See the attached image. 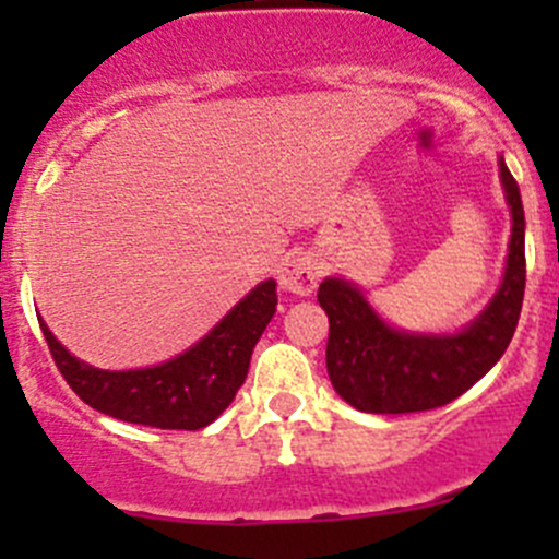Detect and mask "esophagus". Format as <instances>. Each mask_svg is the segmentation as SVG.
Returning a JSON list of instances; mask_svg holds the SVG:
<instances>
[{
    "label": "esophagus",
    "instance_id": "esophagus-1",
    "mask_svg": "<svg viewBox=\"0 0 559 559\" xmlns=\"http://www.w3.org/2000/svg\"><path fill=\"white\" fill-rule=\"evenodd\" d=\"M278 284L292 295H311L319 284V264L308 251H292L281 262Z\"/></svg>",
    "mask_w": 559,
    "mask_h": 559
}]
</instances>
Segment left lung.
<instances>
[{
  "mask_svg": "<svg viewBox=\"0 0 559 559\" xmlns=\"http://www.w3.org/2000/svg\"><path fill=\"white\" fill-rule=\"evenodd\" d=\"M500 165L511 211L503 281L471 324L456 332H408L386 324L362 289L324 278L319 306L330 319L326 373L335 392L365 414H414L447 405L495 368L514 337L524 297V211L520 186Z\"/></svg>",
  "mask_w": 559,
  "mask_h": 559,
  "instance_id": "8db88e82",
  "label": "left lung"
}]
</instances>
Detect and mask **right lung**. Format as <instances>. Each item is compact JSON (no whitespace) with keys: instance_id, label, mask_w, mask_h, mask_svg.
<instances>
[{"instance_id":"obj_1","label":"right lung","mask_w":559,"mask_h":559,"mask_svg":"<svg viewBox=\"0 0 559 559\" xmlns=\"http://www.w3.org/2000/svg\"><path fill=\"white\" fill-rule=\"evenodd\" d=\"M275 281H262L205 337L154 368L103 370L72 357L43 319V335L72 392L99 414L159 430H200L216 421L243 386L251 354L273 319Z\"/></svg>"}]
</instances>
